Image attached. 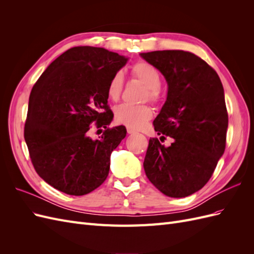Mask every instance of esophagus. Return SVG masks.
<instances>
[{"label": "esophagus", "instance_id": "obj_1", "mask_svg": "<svg viewBox=\"0 0 254 254\" xmlns=\"http://www.w3.org/2000/svg\"><path fill=\"white\" fill-rule=\"evenodd\" d=\"M127 132L129 133V134H133V133H136V131L134 129H132V128H127Z\"/></svg>", "mask_w": 254, "mask_h": 254}]
</instances>
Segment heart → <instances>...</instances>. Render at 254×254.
I'll list each match as a JSON object with an SVG mask.
<instances>
[{"mask_svg": "<svg viewBox=\"0 0 254 254\" xmlns=\"http://www.w3.org/2000/svg\"><path fill=\"white\" fill-rule=\"evenodd\" d=\"M132 75L147 88L145 98H148L152 102H158L161 97L159 89L161 76L157 68L147 63L140 61L132 66ZM123 88H124V77L121 72H118L112 76L109 81L107 94L112 101H119ZM114 117L115 121L122 125L132 129H140L146 124V122L151 119L152 109L147 105L132 106L122 104L115 108Z\"/></svg>", "mask_w": 254, "mask_h": 254, "instance_id": "obj_1", "label": "heart"}]
</instances>
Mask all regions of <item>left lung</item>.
<instances>
[{"mask_svg": "<svg viewBox=\"0 0 254 254\" xmlns=\"http://www.w3.org/2000/svg\"><path fill=\"white\" fill-rule=\"evenodd\" d=\"M140 56L167 82V96L153 121L164 146L149 140L144 171L168 197L196 193L210 180L226 148L228 113L219 76L201 58L184 51H155Z\"/></svg>", "mask_w": 254, "mask_h": 254, "instance_id": "1", "label": "left lung"}]
</instances>
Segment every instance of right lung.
I'll return each instance as SVG.
<instances>
[{"mask_svg":"<svg viewBox=\"0 0 254 254\" xmlns=\"http://www.w3.org/2000/svg\"><path fill=\"white\" fill-rule=\"evenodd\" d=\"M128 58L103 48L67 50L47 67L29 95L24 137L36 172L56 190L82 196L108 177L111 152L126 136V128H108L112 76ZM106 130L88 136L89 125Z\"/></svg>","mask_w":254,"mask_h":254,"instance_id":"obj_1","label":"right lung"}]
</instances>
